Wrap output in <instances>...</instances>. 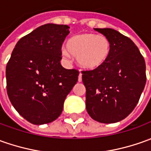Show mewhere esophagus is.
<instances>
[{"label": "esophagus", "mask_w": 151, "mask_h": 151, "mask_svg": "<svg viewBox=\"0 0 151 151\" xmlns=\"http://www.w3.org/2000/svg\"><path fill=\"white\" fill-rule=\"evenodd\" d=\"M78 82H82V73H79L78 75Z\"/></svg>", "instance_id": "obj_1"}]
</instances>
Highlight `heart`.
I'll return each mask as SVG.
<instances>
[{
    "mask_svg": "<svg viewBox=\"0 0 151 151\" xmlns=\"http://www.w3.org/2000/svg\"><path fill=\"white\" fill-rule=\"evenodd\" d=\"M66 48L67 50H62L63 56L76 57L78 64L82 68L96 70L108 61L112 45L110 40L104 35L83 33L69 38Z\"/></svg>",
    "mask_w": 151,
    "mask_h": 151,
    "instance_id": "1",
    "label": "heart"
}]
</instances>
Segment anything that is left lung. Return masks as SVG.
I'll return each mask as SVG.
<instances>
[{
  "label": "left lung",
  "instance_id": "obj_1",
  "mask_svg": "<svg viewBox=\"0 0 151 151\" xmlns=\"http://www.w3.org/2000/svg\"><path fill=\"white\" fill-rule=\"evenodd\" d=\"M107 37L112 50L98 69L82 71L86 88V108L101 123L118 122L134 110L146 83L145 62L128 37L113 29H94Z\"/></svg>",
  "mask_w": 151,
  "mask_h": 151
}]
</instances>
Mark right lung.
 <instances>
[{"instance_id": "right-lung-1", "label": "right lung", "mask_w": 151, "mask_h": 151, "mask_svg": "<svg viewBox=\"0 0 151 151\" xmlns=\"http://www.w3.org/2000/svg\"><path fill=\"white\" fill-rule=\"evenodd\" d=\"M66 24H46L19 40L6 69L11 104L29 122L43 125L62 113L79 72L62 67L61 48L69 34Z\"/></svg>"}]
</instances>
